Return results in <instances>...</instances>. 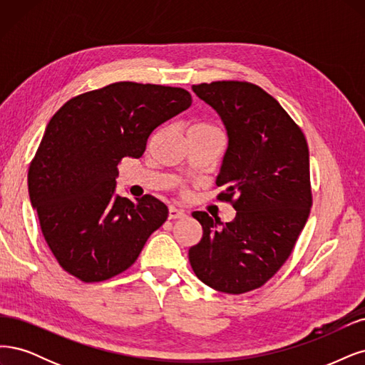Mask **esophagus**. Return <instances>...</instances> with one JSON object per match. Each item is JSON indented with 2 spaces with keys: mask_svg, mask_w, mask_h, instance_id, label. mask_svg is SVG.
<instances>
[{
  "mask_svg": "<svg viewBox=\"0 0 365 365\" xmlns=\"http://www.w3.org/2000/svg\"><path fill=\"white\" fill-rule=\"evenodd\" d=\"M186 215H187L186 210H183V209H178V207H174V206H171V207H170V210H168V218H170V220L185 218Z\"/></svg>",
  "mask_w": 365,
  "mask_h": 365,
  "instance_id": "34e87169",
  "label": "esophagus"
}]
</instances>
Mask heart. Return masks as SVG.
Instances as JSON below:
<instances>
[{
  "instance_id": "1",
  "label": "heart",
  "mask_w": 365,
  "mask_h": 365,
  "mask_svg": "<svg viewBox=\"0 0 365 365\" xmlns=\"http://www.w3.org/2000/svg\"><path fill=\"white\" fill-rule=\"evenodd\" d=\"M194 127H200V128H207V127H210V125H207V124H197V125H194Z\"/></svg>"
}]
</instances>
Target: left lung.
<instances>
[{
  "label": "left lung",
  "mask_w": 365,
  "mask_h": 365,
  "mask_svg": "<svg viewBox=\"0 0 365 365\" xmlns=\"http://www.w3.org/2000/svg\"><path fill=\"white\" fill-rule=\"evenodd\" d=\"M192 91L227 130L217 178L225 191L217 198L230 202L237 217L222 225L194 212L203 237L190 249V262L207 287L242 294L277 273L307 225L312 206L307 138L277 100L249 81H212Z\"/></svg>",
  "instance_id": "1"
}]
</instances>
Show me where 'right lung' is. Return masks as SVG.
<instances>
[{
	"mask_svg": "<svg viewBox=\"0 0 365 365\" xmlns=\"http://www.w3.org/2000/svg\"><path fill=\"white\" fill-rule=\"evenodd\" d=\"M191 103L182 88L118 81L53 115L30 163L29 194L66 273L89 284L125 272L167 221L168 207L153 195H116V175L124 158L143 156L151 132Z\"/></svg>",
	"mask_w": 365,
	"mask_h": 365,
	"instance_id": "obj_1",
	"label": "right lung"
}]
</instances>
